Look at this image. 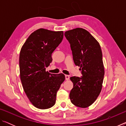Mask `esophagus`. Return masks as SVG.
Returning a JSON list of instances; mask_svg holds the SVG:
<instances>
[{
    "instance_id": "esophagus-1",
    "label": "esophagus",
    "mask_w": 126,
    "mask_h": 126,
    "mask_svg": "<svg viewBox=\"0 0 126 126\" xmlns=\"http://www.w3.org/2000/svg\"><path fill=\"white\" fill-rule=\"evenodd\" d=\"M65 80H69V76H68V75H65Z\"/></svg>"
}]
</instances>
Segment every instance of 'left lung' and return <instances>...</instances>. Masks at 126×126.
<instances>
[{"label": "left lung", "instance_id": "8db88e82", "mask_svg": "<svg viewBox=\"0 0 126 126\" xmlns=\"http://www.w3.org/2000/svg\"><path fill=\"white\" fill-rule=\"evenodd\" d=\"M74 64L79 67L82 76L72 77L73 87L69 93L74 105L87 108L92 104L102 88L104 68L101 46L86 29L77 28L66 31Z\"/></svg>", "mask_w": 126, "mask_h": 126}]
</instances>
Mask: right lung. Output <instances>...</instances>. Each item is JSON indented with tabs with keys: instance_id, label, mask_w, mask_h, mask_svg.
Masks as SVG:
<instances>
[{
	"instance_id": "obj_1",
	"label": "right lung",
	"mask_w": 126,
	"mask_h": 126,
	"mask_svg": "<svg viewBox=\"0 0 126 126\" xmlns=\"http://www.w3.org/2000/svg\"><path fill=\"white\" fill-rule=\"evenodd\" d=\"M63 38V31L40 28L29 36L21 48L19 69L23 88L30 102L39 109L54 105L57 91L65 80L63 73L50 74L46 71L52 62V53Z\"/></svg>"
}]
</instances>
